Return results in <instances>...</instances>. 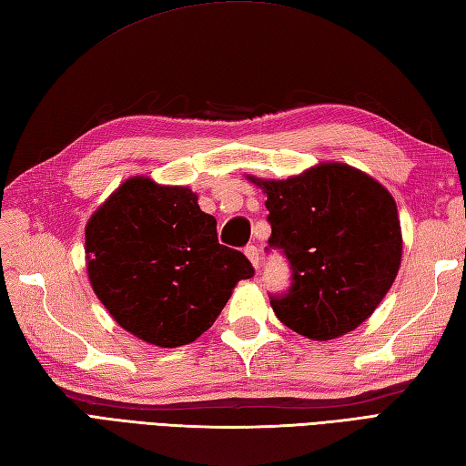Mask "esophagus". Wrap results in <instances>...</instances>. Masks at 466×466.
<instances>
[{
  "label": "esophagus",
  "instance_id": "34e87169",
  "mask_svg": "<svg viewBox=\"0 0 466 466\" xmlns=\"http://www.w3.org/2000/svg\"><path fill=\"white\" fill-rule=\"evenodd\" d=\"M244 254H246V258H248V260L252 262L254 268H258V262H260V252H258V248H256V246H246Z\"/></svg>",
  "mask_w": 466,
  "mask_h": 466
}]
</instances>
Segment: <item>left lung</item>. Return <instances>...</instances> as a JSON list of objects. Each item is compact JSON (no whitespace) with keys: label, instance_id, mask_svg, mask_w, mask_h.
Here are the masks:
<instances>
[{"label":"left lung","instance_id":"8db88e82","mask_svg":"<svg viewBox=\"0 0 466 466\" xmlns=\"http://www.w3.org/2000/svg\"><path fill=\"white\" fill-rule=\"evenodd\" d=\"M268 196V248L290 264V286L270 294L282 324L312 340L354 330L397 279V204L346 164H320L289 180H256Z\"/></svg>","mask_w":466,"mask_h":466}]
</instances>
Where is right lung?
I'll list each match as a JSON object with an SVG mask.
<instances>
[{
	"label": "right lung",
	"mask_w": 466,
	"mask_h": 466,
	"mask_svg": "<svg viewBox=\"0 0 466 466\" xmlns=\"http://www.w3.org/2000/svg\"><path fill=\"white\" fill-rule=\"evenodd\" d=\"M87 276L114 320L164 349L194 342L254 268L218 242L190 187L130 177L86 226Z\"/></svg>",
	"instance_id": "add662e5"
}]
</instances>
